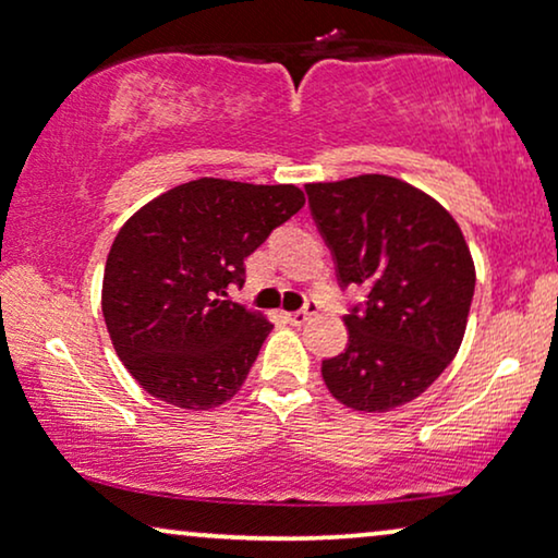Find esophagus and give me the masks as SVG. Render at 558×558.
<instances>
[{
  "instance_id": "34e87169",
  "label": "esophagus",
  "mask_w": 558,
  "mask_h": 558,
  "mask_svg": "<svg viewBox=\"0 0 558 558\" xmlns=\"http://www.w3.org/2000/svg\"><path fill=\"white\" fill-rule=\"evenodd\" d=\"M316 314V303H308L306 308H301V311H293V314H288V322H291L293 326H301V324H306L311 316Z\"/></svg>"
}]
</instances>
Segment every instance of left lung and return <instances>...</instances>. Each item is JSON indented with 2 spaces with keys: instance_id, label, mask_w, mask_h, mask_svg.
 <instances>
[{
  "instance_id": "8db88e82",
  "label": "left lung",
  "mask_w": 558,
  "mask_h": 558,
  "mask_svg": "<svg viewBox=\"0 0 558 558\" xmlns=\"http://www.w3.org/2000/svg\"><path fill=\"white\" fill-rule=\"evenodd\" d=\"M318 232L341 286L367 288L344 316V352L322 362L326 388L352 411L383 413L434 385L464 339L474 259L444 206L392 175L308 183Z\"/></svg>"
}]
</instances>
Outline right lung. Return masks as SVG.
Here are the masks:
<instances>
[{
  "mask_svg": "<svg viewBox=\"0 0 558 558\" xmlns=\"http://www.w3.org/2000/svg\"><path fill=\"white\" fill-rule=\"evenodd\" d=\"M303 204L293 183L196 178L124 221L104 267L101 314L140 388L183 411L236 396L272 324L227 301V288L244 286V259Z\"/></svg>",
  "mask_w": 558,
  "mask_h": 558,
  "instance_id": "add662e5",
  "label": "right lung"
}]
</instances>
